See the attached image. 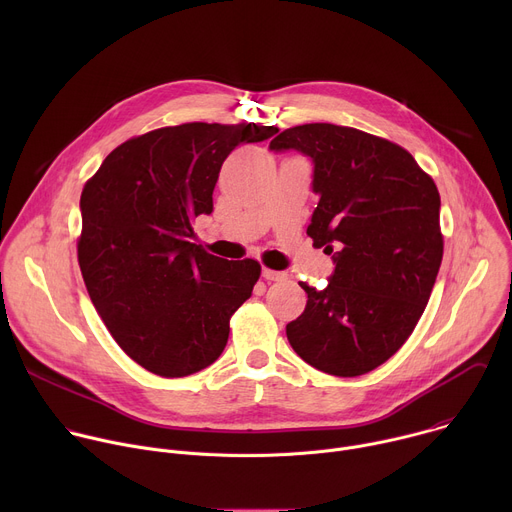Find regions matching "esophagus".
I'll list each match as a JSON object with an SVG mask.
<instances>
[{"instance_id":"obj_1","label":"esophagus","mask_w":512,"mask_h":512,"mask_svg":"<svg viewBox=\"0 0 512 512\" xmlns=\"http://www.w3.org/2000/svg\"><path fill=\"white\" fill-rule=\"evenodd\" d=\"M261 275H263V279H267V281H283V279L287 277L283 271H273V269H267V267L261 269Z\"/></svg>"}]
</instances>
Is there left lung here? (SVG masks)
<instances>
[{
  "mask_svg": "<svg viewBox=\"0 0 512 512\" xmlns=\"http://www.w3.org/2000/svg\"><path fill=\"white\" fill-rule=\"evenodd\" d=\"M269 150L312 160L320 202L308 235L334 261L324 289L300 283L308 304L287 340L322 373H369L405 344L431 296L444 255L440 192L409 152L354 127H289Z\"/></svg>",
  "mask_w": 512,
  "mask_h": 512,
  "instance_id": "1",
  "label": "left lung"
}]
</instances>
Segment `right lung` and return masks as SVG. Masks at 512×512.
<instances>
[{"mask_svg":"<svg viewBox=\"0 0 512 512\" xmlns=\"http://www.w3.org/2000/svg\"><path fill=\"white\" fill-rule=\"evenodd\" d=\"M273 125L184 123L115 148L81 194L79 265L115 342L145 371L188 377L227 346L229 322L251 298L261 265L227 261L192 243L212 212L223 162Z\"/></svg>","mask_w":512,"mask_h":512,"instance_id":"1","label":"right lung"}]
</instances>
